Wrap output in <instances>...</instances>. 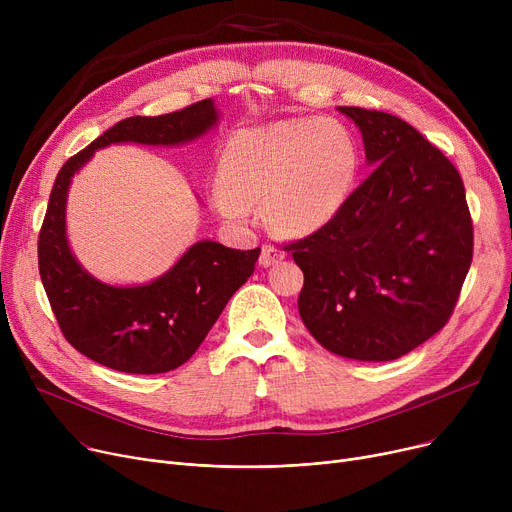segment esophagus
I'll return each instance as SVG.
<instances>
[{
	"label": "esophagus",
	"mask_w": 512,
	"mask_h": 512,
	"mask_svg": "<svg viewBox=\"0 0 512 512\" xmlns=\"http://www.w3.org/2000/svg\"><path fill=\"white\" fill-rule=\"evenodd\" d=\"M282 259H284V251L276 249L274 245H263V247H261L259 263H261L263 267H270V265H274V263H278V261H282Z\"/></svg>",
	"instance_id": "esophagus-1"
}]
</instances>
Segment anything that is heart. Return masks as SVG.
<instances>
[{"instance_id": "1", "label": "heart", "mask_w": 512, "mask_h": 512, "mask_svg": "<svg viewBox=\"0 0 512 512\" xmlns=\"http://www.w3.org/2000/svg\"><path fill=\"white\" fill-rule=\"evenodd\" d=\"M359 168L353 132L334 118L280 120L238 130L228 141L213 203L249 224L255 207L290 236L324 228L342 209Z\"/></svg>"}]
</instances>
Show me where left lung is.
Wrapping results in <instances>:
<instances>
[{"label":"left lung","mask_w":512,"mask_h":512,"mask_svg":"<svg viewBox=\"0 0 512 512\" xmlns=\"http://www.w3.org/2000/svg\"><path fill=\"white\" fill-rule=\"evenodd\" d=\"M373 172L317 232L284 247L305 274L299 313L330 353L394 361L440 332L473 259L461 174L411 124L338 107Z\"/></svg>","instance_id":"8db88e82"}]
</instances>
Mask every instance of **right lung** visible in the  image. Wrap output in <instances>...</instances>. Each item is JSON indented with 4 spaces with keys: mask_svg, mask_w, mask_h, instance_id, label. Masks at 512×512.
Masks as SVG:
<instances>
[{
    "mask_svg": "<svg viewBox=\"0 0 512 512\" xmlns=\"http://www.w3.org/2000/svg\"><path fill=\"white\" fill-rule=\"evenodd\" d=\"M218 122L211 99L164 116H132L70 157L51 188L39 232V274L64 338L78 353L124 373H166L195 355L232 294L249 280L261 249L201 240L170 272L143 286H110L74 259L66 238L72 176L112 143L182 145Z\"/></svg>",
    "mask_w": 512,
    "mask_h": 512,
    "instance_id": "1",
    "label": "right lung"
}]
</instances>
